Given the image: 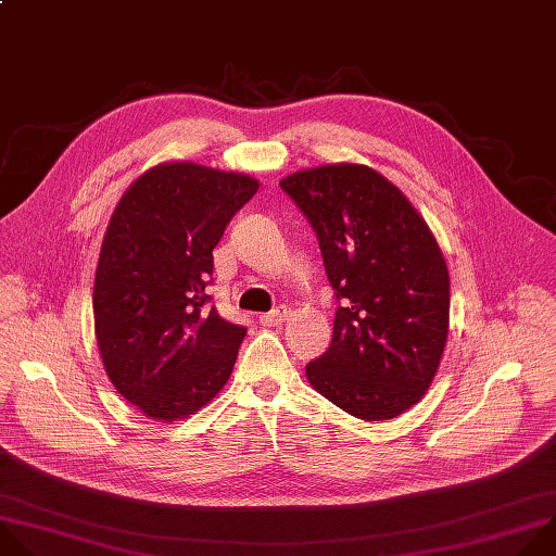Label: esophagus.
I'll list each match as a JSON object with an SVG mask.
<instances>
[{"mask_svg":"<svg viewBox=\"0 0 556 556\" xmlns=\"http://www.w3.org/2000/svg\"><path fill=\"white\" fill-rule=\"evenodd\" d=\"M287 306H278V308H274V311H269V313H263L258 319H261V324L263 326H278L280 321H285L287 319Z\"/></svg>","mask_w":556,"mask_h":556,"instance_id":"34e87169","label":"esophagus"}]
</instances>
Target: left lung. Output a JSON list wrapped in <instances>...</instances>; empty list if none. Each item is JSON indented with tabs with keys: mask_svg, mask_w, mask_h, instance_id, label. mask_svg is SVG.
I'll use <instances>...</instances> for the list:
<instances>
[{
	"mask_svg": "<svg viewBox=\"0 0 556 556\" xmlns=\"http://www.w3.org/2000/svg\"><path fill=\"white\" fill-rule=\"evenodd\" d=\"M280 188L302 210L340 302L311 386L362 420H388L431 386L450 332V271L405 194L362 164L298 170Z\"/></svg>",
	"mask_w": 556,
	"mask_h": 556,
	"instance_id": "8db88e82",
	"label": "left lung"
}]
</instances>
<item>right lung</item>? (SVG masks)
<instances>
[{"label":"right lung","mask_w":556,"mask_h":556,"mask_svg":"<svg viewBox=\"0 0 556 556\" xmlns=\"http://www.w3.org/2000/svg\"><path fill=\"white\" fill-rule=\"evenodd\" d=\"M256 190L250 175L166 162L111 214L93 280L96 342L109 381L149 418L199 412L232 375L248 328L220 317L205 287L212 250Z\"/></svg>","instance_id":"add662e5"}]
</instances>
